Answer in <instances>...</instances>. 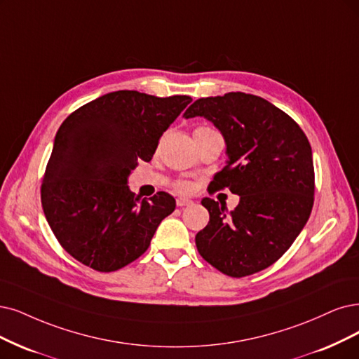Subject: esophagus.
I'll list each match as a JSON object with an SVG mask.
<instances>
[{"mask_svg":"<svg viewBox=\"0 0 359 359\" xmlns=\"http://www.w3.org/2000/svg\"><path fill=\"white\" fill-rule=\"evenodd\" d=\"M176 204H177V207H184V205H192L194 201L189 200V198H187V196H179L176 200Z\"/></svg>","mask_w":359,"mask_h":359,"instance_id":"esophagus-1","label":"esophagus"}]
</instances>
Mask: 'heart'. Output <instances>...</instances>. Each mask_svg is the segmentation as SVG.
I'll return each mask as SVG.
<instances>
[{"label":"heart","mask_w":359,"mask_h":359,"mask_svg":"<svg viewBox=\"0 0 359 359\" xmlns=\"http://www.w3.org/2000/svg\"><path fill=\"white\" fill-rule=\"evenodd\" d=\"M210 128H207V127H198L195 131H208ZM189 183L188 182H179L177 183V189L179 191H189Z\"/></svg>","instance_id":"b5f03b06"}]
</instances>
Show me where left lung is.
Here are the masks:
<instances>
[{
  "label": "left lung",
  "instance_id": "obj_1",
  "mask_svg": "<svg viewBox=\"0 0 359 359\" xmlns=\"http://www.w3.org/2000/svg\"><path fill=\"white\" fill-rule=\"evenodd\" d=\"M183 116H204L222 133L228 161L215 175V189L240 196L232 211L211 198L201 201L210 222L195 236L198 251L233 278L266 269L311 216L315 175L308 137L275 104L241 91L198 99Z\"/></svg>",
  "mask_w": 359,
  "mask_h": 359
}]
</instances>
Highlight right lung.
I'll use <instances>...</instances> for the list:
<instances>
[{
  "label": "right lung",
  "instance_id": "1",
  "mask_svg": "<svg viewBox=\"0 0 359 359\" xmlns=\"http://www.w3.org/2000/svg\"><path fill=\"white\" fill-rule=\"evenodd\" d=\"M192 102L135 90L103 95L72 112L56 133L41 187L46 219L60 245L86 266L118 271L148 250L175 198L140 200L128 188L139 159Z\"/></svg>",
  "mask_w": 359,
  "mask_h": 359
}]
</instances>
